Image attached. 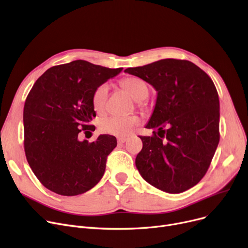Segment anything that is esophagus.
<instances>
[{"instance_id":"34e87169","label":"esophagus","mask_w":248,"mask_h":248,"mask_svg":"<svg viewBox=\"0 0 248 248\" xmlns=\"http://www.w3.org/2000/svg\"><path fill=\"white\" fill-rule=\"evenodd\" d=\"M117 141H118V143H124L127 141V138L126 137H118Z\"/></svg>"}]
</instances>
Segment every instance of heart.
Here are the masks:
<instances>
[{
    "instance_id": "b5f03b06",
    "label": "heart",
    "mask_w": 248,
    "mask_h": 248,
    "mask_svg": "<svg viewBox=\"0 0 248 248\" xmlns=\"http://www.w3.org/2000/svg\"><path fill=\"white\" fill-rule=\"evenodd\" d=\"M122 87L130 93V95L138 104L142 103L149 93V88L146 82L139 78L128 77L122 79ZM109 96V84L103 82L98 86L93 93L92 102L93 109L97 112L102 113L106 109ZM140 122V118L137 115L129 116H119L111 115L108 117H104L100 120L99 128L101 132L112 135H128L132 132L134 127Z\"/></svg>"
}]
</instances>
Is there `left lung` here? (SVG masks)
Here are the masks:
<instances>
[{"label":"left lung","instance_id":"1","mask_svg":"<svg viewBox=\"0 0 248 248\" xmlns=\"http://www.w3.org/2000/svg\"><path fill=\"white\" fill-rule=\"evenodd\" d=\"M125 72L157 91L155 110L140 136L143 147L135 163L150 185L183 193L206 174L219 143V97L213 80L195 63L167 58Z\"/></svg>","mask_w":248,"mask_h":248}]
</instances>
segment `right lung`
<instances>
[{
	"instance_id": "obj_1",
	"label": "right lung",
	"mask_w": 248,
	"mask_h": 248,
	"mask_svg": "<svg viewBox=\"0 0 248 248\" xmlns=\"http://www.w3.org/2000/svg\"><path fill=\"white\" fill-rule=\"evenodd\" d=\"M121 70L75 61L48 68L35 81L23 112L24 149L32 171L51 192L77 196L102 179L116 138L103 134L90 143L78 134L95 130L93 91Z\"/></svg>"
}]
</instances>
